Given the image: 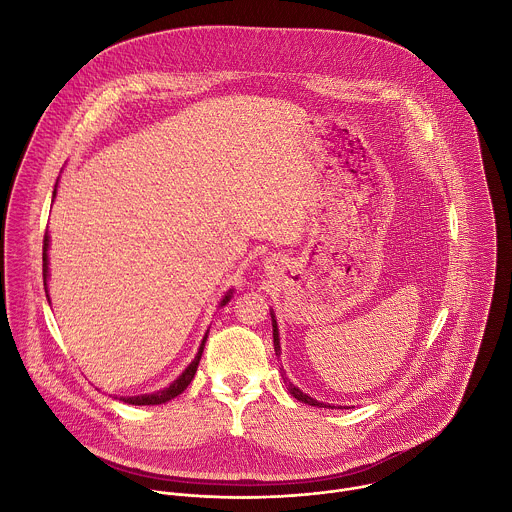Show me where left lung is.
Segmentation results:
<instances>
[{"label":"left lung","mask_w":512,"mask_h":512,"mask_svg":"<svg viewBox=\"0 0 512 512\" xmlns=\"http://www.w3.org/2000/svg\"><path fill=\"white\" fill-rule=\"evenodd\" d=\"M272 328H274V349H276V355H280V336H278V326H276V320H274V316H272ZM284 383L288 385V391L298 399V401H302V403H308V405H314V407H326L324 403H320V401H316V399H312L310 395H306V393H302L298 387H294L290 381H288V377L284 375Z\"/></svg>","instance_id":"1"}]
</instances>
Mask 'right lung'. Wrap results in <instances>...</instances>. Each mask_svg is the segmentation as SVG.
Instances as JSON below:
<instances>
[{"instance_id": "add662e5", "label": "right lung", "mask_w": 512, "mask_h": 512, "mask_svg": "<svg viewBox=\"0 0 512 512\" xmlns=\"http://www.w3.org/2000/svg\"><path fill=\"white\" fill-rule=\"evenodd\" d=\"M53 196H55V190H53ZM47 246H49V236L45 234V238H43V286H45V290H47V284H45V278H47ZM230 294H232V292H228V294L224 296V300H222V304H220V306H224V304L230 300ZM204 343H206V336H204V340L200 343V349H198L196 357L192 359V363L182 371V375H180L176 381H172L171 385H169L167 389L157 391V393H151V395L123 397V401H125V403H131V405H161V403L171 401V399H174L176 395H180V393L188 387V383L192 381V377H194V373H196V367H198V361H200V355H202Z\"/></svg>"}]
</instances>
